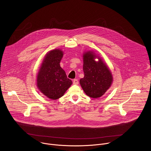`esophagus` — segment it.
I'll return each mask as SVG.
<instances>
[{
	"label": "esophagus",
	"mask_w": 151,
	"mask_h": 151,
	"mask_svg": "<svg viewBox=\"0 0 151 151\" xmlns=\"http://www.w3.org/2000/svg\"><path fill=\"white\" fill-rule=\"evenodd\" d=\"M73 84H74V85L78 84V81L77 79H74L73 80Z\"/></svg>",
	"instance_id": "esophagus-1"
}]
</instances>
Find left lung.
Here are the masks:
<instances>
[{
    "label": "left lung",
    "mask_w": 151,
    "mask_h": 151,
    "mask_svg": "<svg viewBox=\"0 0 151 151\" xmlns=\"http://www.w3.org/2000/svg\"><path fill=\"white\" fill-rule=\"evenodd\" d=\"M84 77L80 84L87 96L92 98L102 96L111 86L113 77L103 59L92 50L83 53ZM99 60L96 61L95 59Z\"/></svg>",
    "instance_id": "1"
}]
</instances>
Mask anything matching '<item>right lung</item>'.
<instances>
[{
  "mask_svg": "<svg viewBox=\"0 0 151 151\" xmlns=\"http://www.w3.org/2000/svg\"><path fill=\"white\" fill-rule=\"evenodd\" d=\"M63 55V51L60 49L49 51L37 75V86L39 91L52 100L63 96L73 84L60 65Z\"/></svg>",
  "mask_w": 151,
  "mask_h": 151,
  "instance_id": "obj_1",
  "label": "right lung"
}]
</instances>
